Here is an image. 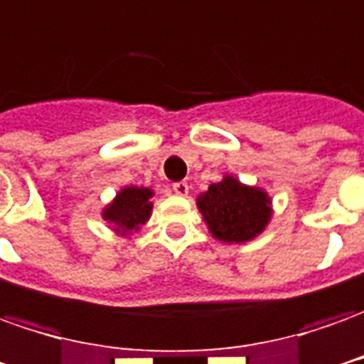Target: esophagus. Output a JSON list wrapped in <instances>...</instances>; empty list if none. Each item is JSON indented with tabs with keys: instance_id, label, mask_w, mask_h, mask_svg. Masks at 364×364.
I'll use <instances>...</instances> for the list:
<instances>
[{
	"instance_id": "34e87169",
	"label": "esophagus",
	"mask_w": 364,
	"mask_h": 364,
	"mask_svg": "<svg viewBox=\"0 0 364 364\" xmlns=\"http://www.w3.org/2000/svg\"><path fill=\"white\" fill-rule=\"evenodd\" d=\"M172 190L176 192L178 196H188L190 186H188V182H176V184H172Z\"/></svg>"
}]
</instances>
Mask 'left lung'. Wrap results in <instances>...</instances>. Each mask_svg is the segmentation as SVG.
Here are the masks:
<instances>
[{"mask_svg": "<svg viewBox=\"0 0 364 364\" xmlns=\"http://www.w3.org/2000/svg\"><path fill=\"white\" fill-rule=\"evenodd\" d=\"M210 232L222 242H247L269 222V198L257 188H247L235 178L225 176L198 198Z\"/></svg>", "mask_w": 364, "mask_h": 364, "instance_id": "8db88e82", "label": "left lung"}]
</instances>
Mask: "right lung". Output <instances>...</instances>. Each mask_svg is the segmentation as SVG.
<instances>
[{
  "instance_id": "1",
  "label": "right lung",
  "mask_w": 364,
  "mask_h": 364,
  "mask_svg": "<svg viewBox=\"0 0 364 364\" xmlns=\"http://www.w3.org/2000/svg\"><path fill=\"white\" fill-rule=\"evenodd\" d=\"M150 198L152 192L149 188H124L120 190L117 200L105 210V220H109L117 225V230L122 228V232H130V230H139L140 225L149 220L150 210Z\"/></svg>"
}]
</instances>
